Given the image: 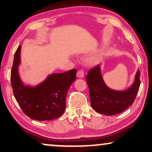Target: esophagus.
Listing matches in <instances>:
<instances>
[{
  "instance_id": "1",
  "label": "esophagus",
  "mask_w": 152,
  "mask_h": 152,
  "mask_svg": "<svg viewBox=\"0 0 152 152\" xmlns=\"http://www.w3.org/2000/svg\"><path fill=\"white\" fill-rule=\"evenodd\" d=\"M77 76L79 78H83L84 76V71H83V70H79L77 73Z\"/></svg>"
}]
</instances>
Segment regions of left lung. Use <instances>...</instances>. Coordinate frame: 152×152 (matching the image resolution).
<instances>
[{"mask_svg":"<svg viewBox=\"0 0 152 152\" xmlns=\"http://www.w3.org/2000/svg\"><path fill=\"white\" fill-rule=\"evenodd\" d=\"M140 75L138 70L134 84L129 88L124 91H115L109 88L104 82L100 66L91 68L86 75L91 107L97 113L106 115H115L124 111L136 99L140 84Z\"/></svg>","mask_w":152,"mask_h":152,"instance_id":"left-lung-1","label":"left lung"}]
</instances>
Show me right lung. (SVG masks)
<instances>
[{
	"label": "right lung",
	"mask_w": 152,
	"mask_h": 152,
	"mask_svg": "<svg viewBox=\"0 0 152 152\" xmlns=\"http://www.w3.org/2000/svg\"><path fill=\"white\" fill-rule=\"evenodd\" d=\"M19 45L14 54L11 84L15 99L23 113L31 119L44 121L57 119L64 113L68 88L76 80V69L53 73L36 86L23 84L18 75Z\"/></svg>",
	"instance_id": "obj_1"
}]
</instances>
